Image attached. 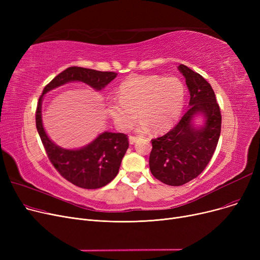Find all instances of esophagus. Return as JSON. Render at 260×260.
I'll list each match as a JSON object with an SVG mask.
<instances>
[{
  "instance_id": "esophagus-1",
  "label": "esophagus",
  "mask_w": 260,
  "mask_h": 260,
  "mask_svg": "<svg viewBox=\"0 0 260 260\" xmlns=\"http://www.w3.org/2000/svg\"><path fill=\"white\" fill-rule=\"evenodd\" d=\"M128 140H129V143H131V144H134L136 141L138 140V137H136V136H129Z\"/></svg>"
}]
</instances>
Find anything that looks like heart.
Wrapping results in <instances>:
<instances>
[{"mask_svg": "<svg viewBox=\"0 0 260 260\" xmlns=\"http://www.w3.org/2000/svg\"><path fill=\"white\" fill-rule=\"evenodd\" d=\"M118 99L107 102V112L119 128H129L138 112L140 131L166 133L182 113L185 86L177 77H131L120 84Z\"/></svg>", "mask_w": 260, "mask_h": 260, "instance_id": "1", "label": "heart"}]
</instances>
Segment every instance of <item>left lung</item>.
Returning <instances> with one entry per match:
<instances>
[{"label": "left lung", "instance_id": "1", "mask_svg": "<svg viewBox=\"0 0 260 260\" xmlns=\"http://www.w3.org/2000/svg\"><path fill=\"white\" fill-rule=\"evenodd\" d=\"M178 70L185 78L189 91V107L169 133L152 140L149 170L161 182L179 186L193 180L207 168L219 140L221 114L209 82L187 66ZM200 113L205 125L197 129L192 118Z\"/></svg>", "mask_w": 260, "mask_h": 260}]
</instances>
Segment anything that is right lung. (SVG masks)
Wrapping results in <instances>:
<instances>
[{
	"mask_svg": "<svg viewBox=\"0 0 260 260\" xmlns=\"http://www.w3.org/2000/svg\"><path fill=\"white\" fill-rule=\"evenodd\" d=\"M118 74L99 72L89 68L72 66L54 77L44 87L36 111V125L51 165L67 181L82 188H99L111 182L119 172L122 158L128 148L125 134L105 132L91 143L79 149H65L54 144L44 131L42 123L43 95L67 82L80 81L95 90H101Z\"/></svg>",
	"mask_w": 260,
	"mask_h": 260,
	"instance_id": "right-lung-1",
	"label": "right lung"
}]
</instances>
